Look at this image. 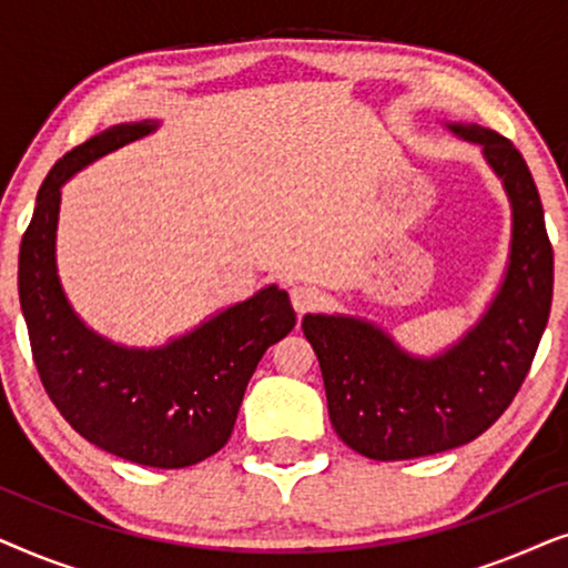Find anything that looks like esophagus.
<instances>
[{"mask_svg":"<svg viewBox=\"0 0 568 568\" xmlns=\"http://www.w3.org/2000/svg\"><path fill=\"white\" fill-rule=\"evenodd\" d=\"M290 297H292L294 310H297L300 315H305V313H310V310H313V307H317V302H321V292H317L315 286L297 284V286H292Z\"/></svg>","mask_w":568,"mask_h":568,"instance_id":"34e87169","label":"esophagus"}]
</instances>
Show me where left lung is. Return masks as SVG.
I'll list each match as a JSON object with an SVG mask.
<instances>
[{
  "instance_id": "left-lung-1",
  "label": "left lung",
  "mask_w": 568,
  "mask_h": 568,
  "mask_svg": "<svg viewBox=\"0 0 568 568\" xmlns=\"http://www.w3.org/2000/svg\"><path fill=\"white\" fill-rule=\"evenodd\" d=\"M476 142L511 204L507 276L486 315L447 352L410 356L383 328L348 315H305L333 429L369 460H410L468 445L523 387L554 300V247L530 168L509 139L447 123Z\"/></svg>"
}]
</instances>
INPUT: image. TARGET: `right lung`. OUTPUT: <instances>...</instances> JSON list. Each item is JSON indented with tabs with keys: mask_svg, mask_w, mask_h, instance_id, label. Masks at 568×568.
I'll use <instances>...</instances> for the list:
<instances>
[{
	"mask_svg": "<svg viewBox=\"0 0 568 568\" xmlns=\"http://www.w3.org/2000/svg\"><path fill=\"white\" fill-rule=\"evenodd\" d=\"M158 129L119 123L67 152L38 191L20 245L18 290L41 383L74 432L150 468H189L227 445L261 356L294 328L276 284L160 348H126L90 331L57 276L61 185L90 162Z\"/></svg>",
	"mask_w": 568,
	"mask_h": 568,
	"instance_id": "1",
	"label": "right lung"
}]
</instances>
